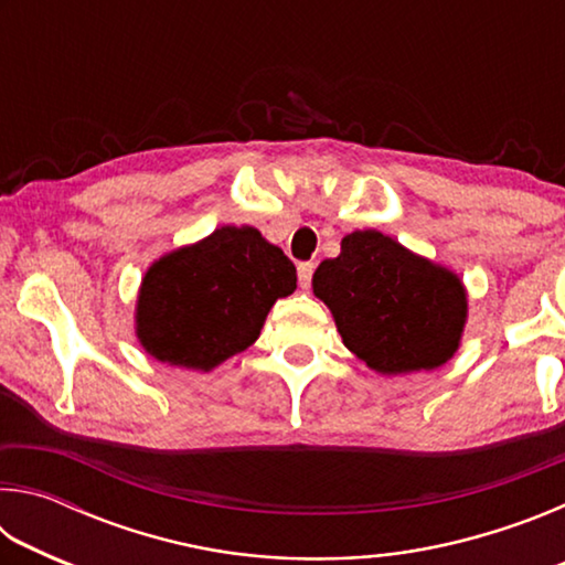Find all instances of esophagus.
Masks as SVG:
<instances>
[{
  "label": "esophagus",
  "instance_id": "34e87169",
  "mask_svg": "<svg viewBox=\"0 0 565 565\" xmlns=\"http://www.w3.org/2000/svg\"><path fill=\"white\" fill-rule=\"evenodd\" d=\"M313 269H317V266H313L311 262H301L299 264V284H301V289H309L311 286V276H313Z\"/></svg>",
  "mask_w": 565,
  "mask_h": 565
}]
</instances>
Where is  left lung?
Segmentation results:
<instances>
[{"label":"left lung","instance_id":"8db88e82","mask_svg":"<svg viewBox=\"0 0 565 565\" xmlns=\"http://www.w3.org/2000/svg\"><path fill=\"white\" fill-rule=\"evenodd\" d=\"M343 347L379 374L431 371L458 351L468 299L461 279L394 238L363 228L313 271Z\"/></svg>","mask_w":565,"mask_h":565}]
</instances>
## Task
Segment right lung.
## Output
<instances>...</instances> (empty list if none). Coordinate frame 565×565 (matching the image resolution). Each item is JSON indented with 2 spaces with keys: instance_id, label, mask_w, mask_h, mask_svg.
Masks as SVG:
<instances>
[{
  "instance_id": "add662e5",
  "label": "right lung",
  "mask_w": 565,
  "mask_h": 565,
  "mask_svg": "<svg viewBox=\"0 0 565 565\" xmlns=\"http://www.w3.org/2000/svg\"><path fill=\"white\" fill-rule=\"evenodd\" d=\"M296 289V266L254 226H222L149 266L137 339L169 366L212 371L259 339L266 313Z\"/></svg>"
}]
</instances>
